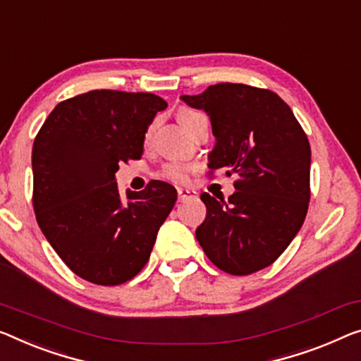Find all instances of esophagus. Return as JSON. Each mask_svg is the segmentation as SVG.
<instances>
[{"label": "esophagus", "mask_w": 361, "mask_h": 361, "mask_svg": "<svg viewBox=\"0 0 361 361\" xmlns=\"http://www.w3.org/2000/svg\"><path fill=\"white\" fill-rule=\"evenodd\" d=\"M196 197V191L191 190V188H178V201L185 202L188 199Z\"/></svg>", "instance_id": "obj_1"}]
</instances>
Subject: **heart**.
Listing matches in <instances>:
<instances>
[{
	"label": "heart",
	"instance_id": "heart-1",
	"mask_svg": "<svg viewBox=\"0 0 361 361\" xmlns=\"http://www.w3.org/2000/svg\"><path fill=\"white\" fill-rule=\"evenodd\" d=\"M199 116H201V113L188 110V109H183L178 113V120L181 123V126L185 128L186 131H190L192 123H195ZM192 171H195V166L190 164L170 162V164H165L164 169L160 170V176L171 183H186L188 180H190V175L192 173Z\"/></svg>",
	"mask_w": 361,
	"mask_h": 361
}]
</instances>
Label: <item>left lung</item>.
<instances>
[{"label":"left lung","mask_w":361,"mask_h":361,"mask_svg":"<svg viewBox=\"0 0 361 361\" xmlns=\"http://www.w3.org/2000/svg\"><path fill=\"white\" fill-rule=\"evenodd\" d=\"M181 100L211 118L209 169L238 178L228 201L201 195L207 214L196 230L199 245L232 276L271 266L308 212L311 149L303 128L276 92L246 84L209 85Z\"/></svg>","instance_id":"obj_1"}]
</instances>
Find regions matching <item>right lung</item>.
Masks as SVG:
<instances>
[{"instance_id":"1","label":"right lung","mask_w":361,"mask_h":361,"mask_svg":"<svg viewBox=\"0 0 361 361\" xmlns=\"http://www.w3.org/2000/svg\"><path fill=\"white\" fill-rule=\"evenodd\" d=\"M165 109L154 94L90 90L60 102L37 134V222L84 281L120 285L137 276L175 206L169 183L152 180L146 190H128L123 201L115 181L121 162L141 159L147 128Z\"/></svg>"}]
</instances>
